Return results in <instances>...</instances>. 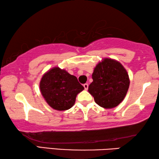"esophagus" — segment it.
Masks as SVG:
<instances>
[{"label":"esophagus","mask_w":159,"mask_h":159,"mask_svg":"<svg viewBox=\"0 0 159 159\" xmlns=\"http://www.w3.org/2000/svg\"><path fill=\"white\" fill-rule=\"evenodd\" d=\"M83 87H84L85 90H87L88 89V83H85V84L83 85Z\"/></svg>","instance_id":"34e87169"}]
</instances>
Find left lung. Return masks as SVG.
Returning <instances> with one entry per match:
<instances>
[{
	"instance_id": "1",
	"label": "left lung",
	"mask_w": 159,
	"mask_h": 159,
	"mask_svg": "<svg viewBox=\"0 0 159 159\" xmlns=\"http://www.w3.org/2000/svg\"><path fill=\"white\" fill-rule=\"evenodd\" d=\"M88 87L99 106L110 109L118 106L126 95L130 85L128 74L118 61L106 58L99 62L92 75Z\"/></svg>"
}]
</instances>
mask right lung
<instances>
[{"instance_id":"1","label":"right lung","mask_w":159,"mask_h":159,"mask_svg":"<svg viewBox=\"0 0 159 159\" xmlns=\"http://www.w3.org/2000/svg\"><path fill=\"white\" fill-rule=\"evenodd\" d=\"M40 89L45 101L54 109L64 111L74 106L76 95L84 89L76 76L55 67L42 77Z\"/></svg>"}]
</instances>
